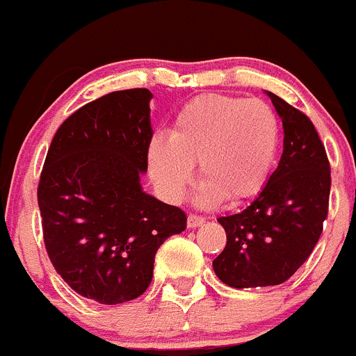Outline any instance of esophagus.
I'll return each mask as SVG.
<instances>
[{
  "instance_id": "1",
  "label": "esophagus",
  "mask_w": 356,
  "mask_h": 356,
  "mask_svg": "<svg viewBox=\"0 0 356 356\" xmlns=\"http://www.w3.org/2000/svg\"><path fill=\"white\" fill-rule=\"evenodd\" d=\"M202 223H206V218L199 216V214L190 213L188 218H186V225H188V228H197V227H200Z\"/></svg>"
}]
</instances>
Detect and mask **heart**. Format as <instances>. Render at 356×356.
Returning a JSON list of instances; mask_svg holds the SVG:
<instances>
[{
    "label": "heart",
    "mask_w": 356,
    "mask_h": 356,
    "mask_svg": "<svg viewBox=\"0 0 356 356\" xmlns=\"http://www.w3.org/2000/svg\"><path fill=\"white\" fill-rule=\"evenodd\" d=\"M280 145L277 114L263 100L200 95L175 115L170 136H154L149 173L170 202H178L197 164V200L238 204L258 195L275 166Z\"/></svg>",
    "instance_id": "obj_1"
}]
</instances>
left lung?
<instances>
[{"mask_svg":"<svg viewBox=\"0 0 356 356\" xmlns=\"http://www.w3.org/2000/svg\"><path fill=\"white\" fill-rule=\"evenodd\" d=\"M284 124V152L259 195L244 211L220 216L227 245L213 261L227 286H279L312 254L329 213L330 164L306 114L270 93Z\"/></svg>","mask_w":356,"mask_h":356,"instance_id":"obj_1","label":"left lung"}]
</instances>
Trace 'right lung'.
Returning a JSON list of instances; mask_svg holds the SVG:
<instances>
[{"label":"right lung","mask_w":356,"mask_h":356,"mask_svg":"<svg viewBox=\"0 0 356 356\" xmlns=\"http://www.w3.org/2000/svg\"><path fill=\"white\" fill-rule=\"evenodd\" d=\"M147 88L112 91L55 133L38 185L43 238L58 275L81 296L119 305L142 296L157 249L186 214L142 190L152 142Z\"/></svg>","instance_id":"right-lung-1"}]
</instances>
